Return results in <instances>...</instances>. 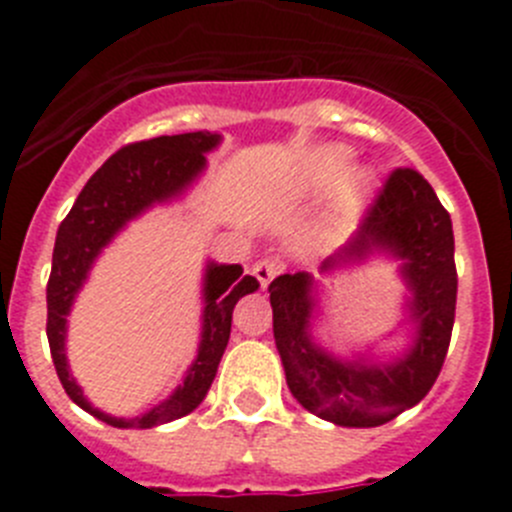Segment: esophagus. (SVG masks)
Wrapping results in <instances>:
<instances>
[{"label": "esophagus", "instance_id": "esophagus-1", "mask_svg": "<svg viewBox=\"0 0 512 512\" xmlns=\"http://www.w3.org/2000/svg\"><path fill=\"white\" fill-rule=\"evenodd\" d=\"M279 271H282V264H279L277 259H261V261H256V264H253V277L259 279V284L264 289L269 287L271 279L277 277Z\"/></svg>", "mask_w": 512, "mask_h": 512}]
</instances>
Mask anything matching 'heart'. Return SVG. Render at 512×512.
<instances>
[{
  "label": "heart",
  "mask_w": 512,
  "mask_h": 512,
  "mask_svg": "<svg viewBox=\"0 0 512 512\" xmlns=\"http://www.w3.org/2000/svg\"><path fill=\"white\" fill-rule=\"evenodd\" d=\"M348 164V151L346 148H328V151L323 153V169L325 171H338L343 169V166ZM361 202V187L356 189L354 197H346V200L341 202V207H338V215L336 220L341 223V220H346V217H351V212H354V207Z\"/></svg>",
  "instance_id": "heart-1"
}]
</instances>
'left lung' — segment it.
<instances>
[{
  "instance_id": "1",
  "label": "left lung",
  "mask_w": 512,
  "mask_h": 512,
  "mask_svg": "<svg viewBox=\"0 0 512 512\" xmlns=\"http://www.w3.org/2000/svg\"><path fill=\"white\" fill-rule=\"evenodd\" d=\"M374 251L402 261L400 274L410 289L413 343L387 364L361 356L338 359L312 341L315 279L307 271L282 274L269 284L274 341L289 392L312 415L346 428L390 423L418 405L449 351L456 310L454 230L449 212L415 169H395L387 176L354 238L323 261L320 271L356 264Z\"/></svg>"
}]
</instances>
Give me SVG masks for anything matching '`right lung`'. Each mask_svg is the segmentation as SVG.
<instances>
[{
	"instance_id": "right-lung-1",
	"label": "right lung",
	"mask_w": 512,
	"mask_h": 512,
	"mask_svg": "<svg viewBox=\"0 0 512 512\" xmlns=\"http://www.w3.org/2000/svg\"><path fill=\"white\" fill-rule=\"evenodd\" d=\"M220 143V135L184 133L161 135V138L140 140L112 153L97 169V174L87 182L76 197L74 207L63 217L53 248L51 279H48V343L56 374L63 390L81 410L99 418L102 423L115 428H153V425L171 423L176 418L192 413L210 390L217 374V364L223 359L225 346L230 338L233 307L243 295L259 289V282L246 277L241 264H215L210 261L205 269V287H202V336L197 359L189 366L184 382L166 397L164 402L153 405L148 413L135 418H115L97 410L84 397L76 379L69 372L66 359V318L71 305L79 295L81 284L102 248L120 233L133 217L143 215L148 207L169 202L187 192L192 182L205 171L212 148Z\"/></svg>"
}]
</instances>
